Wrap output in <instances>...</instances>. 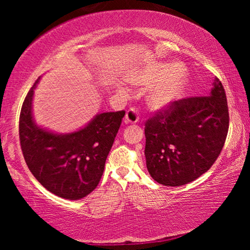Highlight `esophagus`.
<instances>
[{
  "label": "esophagus",
  "instance_id": "obj_1",
  "mask_svg": "<svg viewBox=\"0 0 250 250\" xmlns=\"http://www.w3.org/2000/svg\"><path fill=\"white\" fill-rule=\"evenodd\" d=\"M139 121V115H138V111L135 110V108H131L129 109L128 111L125 113V122L126 125H133V124H137Z\"/></svg>",
  "mask_w": 250,
  "mask_h": 250
}]
</instances>
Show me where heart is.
I'll return each instance as SVG.
<instances>
[{
	"label": "heart",
	"mask_w": 250,
	"mask_h": 250,
	"mask_svg": "<svg viewBox=\"0 0 250 250\" xmlns=\"http://www.w3.org/2000/svg\"><path fill=\"white\" fill-rule=\"evenodd\" d=\"M186 70L181 64L167 65L153 62L131 78L137 86L151 87L146 96V104L154 111H163L183 95Z\"/></svg>",
	"instance_id": "obj_1"
}]
</instances>
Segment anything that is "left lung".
Wrapping results in <instances>:
<instances>
[{"label": "left lung", "instance_id": "8db88e82", "mask_svg": "<svg viewBox=\"0 0 250 250\" xmlns=\"http://www.w3.org/2000/svg\"><path fill=\"white\" fill-rule=\"evenodd\" d=\"M229 115L216 77L209 96L176 101L146 124V168L166 186H181L204 174L221 154Z\"/></svg>", "mask_w": 250, "mask_h": 250}]
</instances>
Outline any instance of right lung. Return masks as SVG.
Here are the masks:
<instances>
[{
    "mask_svg": "<svg viewBox=\"0 0 250 250\" xmlns=\"http://www.w3.org/2000/svg\"><path fill=\"white\" fill-rule=\"evenodd\" d=\"M40 79L28 91L21 110L20 141L25 162L49 192L66 200H80L99 184L125 112L98 113L74 132H53L34 120V89Z\"/></svg>",
    "mask_w": 250,
    "mask_h": 250,
    "instance_id": "right-lung-1",
    "label": "right lung"
}]
</instances>
